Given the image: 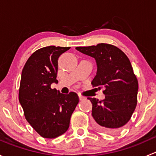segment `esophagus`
I'll use <instances>...</instances> for the list:
<instances>
[{"instance_id": "34e87169", "label": "esophagus", "mask_w": 156, "mask_h": 156, "mask_svg": "<svg viewBox=\"0 0 156 156\" xmlns=\"http://www.w3.org/2000/svg\"><path fill=\"white\" fill-rule=\"evenodd\" d=\"M78 97H79V100H85V97H83V96L78 95Z\"/></svg>"}]
</instances>
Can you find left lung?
Returning <instances> with one entry per match:
<instances>
[{
	"mask_svg": "<svg viewBox=\"0 0 156 156\" xmlns=\"http://www.w3.org/2000/svg\"><path fill=\"white\" fill-rule=\"evenodd\" d=\"M75 49L96 59L97 75L91 84L104 88V100L87 97L93 105L96 127L106 133L119 131L129 122L137 103L138 81L128 57L108 44Z\"/></svg>",
	"mask_w": 156,
	"mask_h": 156,
	"instance_id": "1",
	"label": "left lung"
}]
</instances>
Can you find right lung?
Wrapping results in <instances>:
<instances>
[{"label":"right lung","mask_w":156,"mask_h":156,"mask_svg":"<svg viewBox=\"0 0 156 156\" xmlns=\"http://www.w3.org/2000/svg\"><path fill=\"white\" fill-rule=\"evenodd\" d=\"M70 47L48 46L36 50L23 67L19 100L25 118L44 138L63 134L79 102L76 93L62 94L50 85L56 81L58 58Z\"/></svg>","instance_id":"obj_1"}]
</instances>
